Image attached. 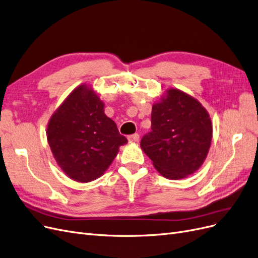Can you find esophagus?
Returning <instances> with one entry per match:
<instances>
[{
  "instance_id": "34e87169",
  "label": "esophagus",
  "mask_w": 258,
  "mask_h": 258,
  "mask_svg": "<svg viewBox=\"0 0 258 258\" xmlns=\"http://www.w3.org/2000/svg\"><path fill=\"white\" fill-rule=\"evenodd\" d=\"M130 143H137V141H139V135L138 134H133V135H130L127 137Z\"/></svg>"
}]
</instances>
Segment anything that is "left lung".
Listing matches in <instances>:
<instances>
[{
	"mask_svg": "<svg viewBox=\"0 0 258 258\" xmlns=\"http://www.w3.org/2000/svg\"><path fill=\"white\" fill-rule=\"evenodd\" d=\"M151 132L140 141L155 169L170 180L186 178L205 162L212 140V123L196 98L168 89L152 106Z\"/></svg>",
	"mask_w": 258,
	"mask_h": 258,
	"instance_id": "obj_1",
	"label": "left lung"
}]
</instances>
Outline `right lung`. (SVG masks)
Here are the masks:
<instances>
[{"label":"right lung","instance_id":"obj_1","mask_svg":"<svg viewBox=\"0 0 258 258\" xmlns=\"http://www.w3.org/2000/svg\"><path fill=\"white\" fill-rule=\"evenodd\" d=\"M104 106L92 88L80 85L48 122L47 140L54 160L74 181L87 183L101 177L127 143Z\"/></svg>","mask_w":258,"mask_h":258}]
</instances>
